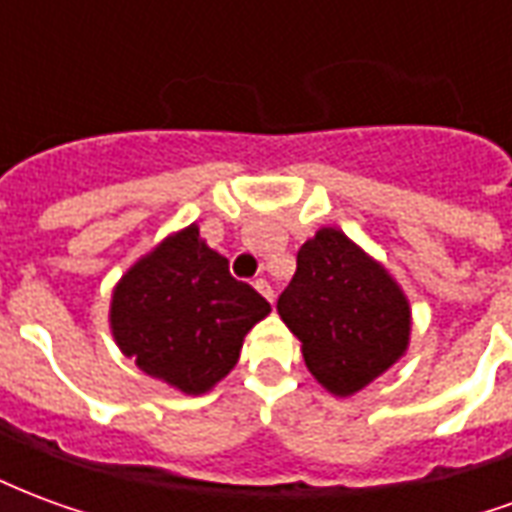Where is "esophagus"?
<instances>
[{
  "instance_id": "esophagus-1",
  "label": "esophagus",
  "mask_w": 512,
  "mask_h": 512,
  "mask_svg": "<svg viewBox=\"0 0 512 512\" xmlns=\"http://www.w3.org/2000/svg\"><path fill=\"white\" fill-rule=\"evenodd\" d=\"M255 290L260 293V296H266V301H271V304H274V290H271V285H268L266 279H257Z\"/></svg>"
}]
</instances>
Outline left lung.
Here are the masks:
<instances>
[{"label": "left lung", "instance_id": "1", "mask_svg": "<svg viewBox=\"0 0 512 512\" xmlns=\"http://www.w3.org/2000/svg\"><path fill=\"white\" fill-rule=\"evenodd\" d=\"M304 365L334 397H351L397 365L411 343V304L384 263L337 227H321L296 255L277 301Z\"/></svg>", "mask_w": 512, "mask_h": 512}]
</instances>
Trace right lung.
Instances as JSON below:
<instances>
[{"instance_id":"1","label":"right lung","mask_w":512,"mask_h":512,"mask_svg":"<svg viewBox=\"0 0 512 512\" xmlns=\"http://www.w3.org/2000/svg\"><path fill=\"white\" fill-rule=\"evenodd\" d=\"M268 312L271 304L230 277L227 257L189 224L117 279L109 329L145 376L183 395H205L238 365L244 337Z\"/></svg>"}]
</instances>
